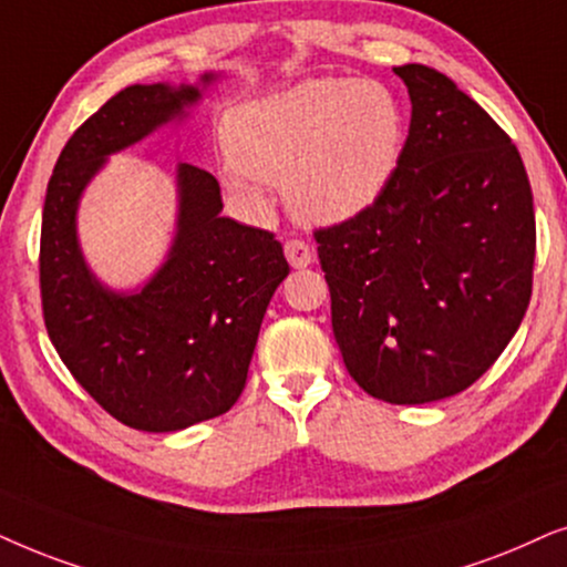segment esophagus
Here are the masks:
<instances>
[{
	"label": "esophagus",
	"mask_w": 567,
	"mask_h": 567,
	"mask_svg": "<svg viewBox=\"0 0 567 567\" xmlns=\"http://www.w3.org/2000/svg\"><path fill=\"white\" fill-rule=\"evenodd\" d=\"M285 256H288L292 269H306L313 264V248L306 244V240L292 238L285 244Z\"/></svg>",
	"instance_id": "1"
}]
</instances>
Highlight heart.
<instances>
[{
	"instance_id": "heart-1",
	"label": "heart",
	"mask_w": 567,
	"mask_h": 567,
	"mask_svg": "<svg viewBox=\"0 0 567 567\" xmlns=\"http://www.w3.org/2000/svg\"><path fill=\"white\" fill-rule=\"evenodd\" d=\"M404 140V109L383 82L313 78L228 113L223 178L246 199L285 184L300 223L342 225L386 194Z\"/></svg>"
}]
</instances>
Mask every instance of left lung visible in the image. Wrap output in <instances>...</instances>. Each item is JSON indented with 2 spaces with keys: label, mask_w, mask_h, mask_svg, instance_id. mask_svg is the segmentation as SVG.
<instances>
[{
  "label": "left lung",
  "mask_w": 567,
  "mask_h": 567,
  "mask_svg": "<svg viewBox=\"0 0 567 567\" xmlns=\"http://www.w3.org/2000/svg\"><path fill=\"white\" fill-rule=\"evenodd\" d=\"M394 72L412 101L396 176L316 244L347 371L383 402L427 404L472 386L516 334L537 228L518 150L487 111L433 66Z\"/></svg>",
  "instance_id": "8db88e82"
}]
</instances>
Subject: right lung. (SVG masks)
<instances>
[{
	"instance_id": "obj_1",
	"label": "right lung",
	"mask_w": 567,
	"mask_h": 567,
	"mask_svg": "<svg viewBox=\"0 0 567 567\" xmlns=\"http://www.w3.org/2000/svg\"><path fill=\"white\" fill-rule=\"evenodd\" d=\"M223 74L196 85H130L66 142L41 225L43 319L59 358L118 422L173 433L238 402L277 285L290 275L269 230L223 217L220 184L176 165V230L155 275L134 290L101 282L82 254L78 213L111 155L188 118Z\"/></svg>"
}]
</instances>
